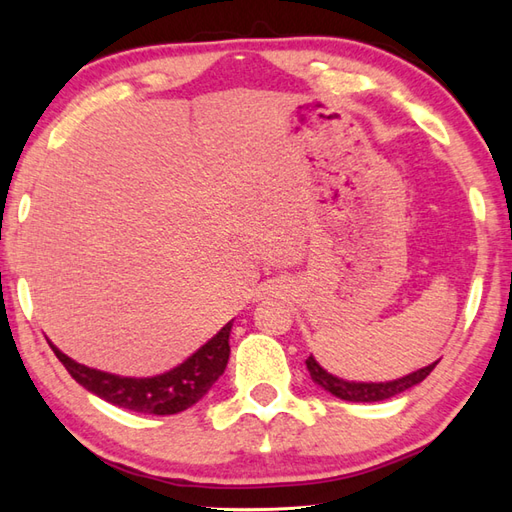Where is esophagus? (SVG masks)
<instances>
[{"mask_svg":"<svg viewBox=\"0 0 512 512\" xmlns=\"http://www.w3.org/2000/svg\"><path fill=\"white\" fill-rule=\"evenodd\" d=\"M264 290H266V292H273V295H277V292H281V284H275V281H270V284H266Z\"/></svg>","mask_w":512,"mask_h":512,"instance_id":"1","label":"esophagus"}]
</instances>
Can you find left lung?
Segmentation results:
<instances>
[{
	"label": "left lung",
	"mask_w": 512,
	"mask_h": 512,
	"mask_svg": "<svg viewBox=\"0 0 512 512\" xmlns=\"http://www.w3.org/2000/svg\"><path fill=\"white\" fill-rule=\"evenodd\" d=\"M306 365H308V372H310L314 383L323 387L325 391H330L332 396L341 398V400H350V402H378V400L394 398V396L402 394V391H407L411 387H416L418 383H422V380L433 372V367L438 365V361L418 369V372L402 376V378L387 380V383H354V380H343L339 376L325 372V369L317 361H314L312 354L308 356Z\"/></svg>",
	"instance_id": "left-lung-1"
}]
</instances>
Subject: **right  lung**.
Returning a JSON list of instances; mask_svg holds the SVG:
<instances>
[{"mask_svg": "<svg viewBox=\"0 0 512 512\" xmlns=\"http://www.w3.org/2000/svg\"><path fill=\"white\" fill-rule=\"evenodd\" d=\"M231 328L233 321H228L211 341H206L187 361L165 374L149 378L116 376L101 372V369H92L72 361L59 347H54L50 341L48 343L63 367L68 369V374L92 394L112 402L116 407L136 413L171 416V413H180L202 400L206 391L215 385V380L224 374L228 354H231V345H228Z\"/></svg>", "mask_w": 512, "mask_h": 512, "instance_id": "right-lung-1", "label": "right lung"}]
</instances>
